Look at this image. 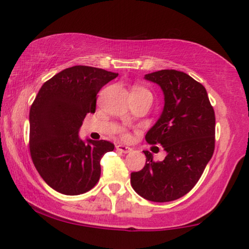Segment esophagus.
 I'll return each mask as SVG.
<instances>
[{"mask_svg":"<svg viewBox=\"0 0 249 249\" xmlns=\"http://www.w3.org/2000/svg\"><path fill=\"white\" fill-rule=\"evenodd\" d=\"M116 149L122 151V153H124V154H128L132 151V148H130V147H127L125 145H116Z\"/></svg>","mask_w":249,"mask_h":249,"instance_id":"obj_1","label":"esophagus"}]
</instances>
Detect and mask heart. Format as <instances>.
<instances>
[{
  "instance_id": "obj_1",
  "label": "heart",
  "mask_w": 249,
  "mask_h": 249,
  "mask_svg": "<svg viewBox=\"0 0 249 249\" xmlns=\"http://www.w3.org/2000/svg\"><path fill=\"white\" fill-rule=\"evenodd\" d=\"M135 90H142V91H146V90H144V89H141V88H138V89H135ZM122 132H123V130H122ZM124 136H125V137H127V135H125V134H124Z\"/></svg>"
}]
</instances>
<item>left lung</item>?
Returning <instances> with one entry per match:
<instances>
[{
    "instance_id": "obj_1",
    "label": "left lung",
    "mask_w": 249,
    "mask_h": 249,
    "mask_svg": "<svg viewBox=\"0 0 249 249\" xmlns=\"http://www.w3.org/2000/svg\"><path fill=\"white\" fill-rule=\"evenodd\" d=\"M144 78L158 84L165 101L145 138L148 144L161 145L167 156L156 162L153 154L144 150L146 163L130 174V184L148 201H174L195 187L212 158L215 114L205 88L189 74L160 70Z\"/></svg>"
}]
</instances>
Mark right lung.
Here are the masks:
<instances>
[{
	"label": "right lung",
	"mask_w": 249,
	"mask_h": 249,
	"mask_svg": "<svg viewBox=\"0 0 249 249\" xmlns=\"http://www.w3.org/2000/svg\"><path fill=\"white\" fill-rule=\"evenodd\" d=\"M119 73L74 66L43 84L29 111V149L50 188L67 196L86 193L100 179V161L114 149L107 141H82L80 127L95 112L96 94Z\"/></svg>",
	"instance_id": "add662e5"
}]
</instances>
